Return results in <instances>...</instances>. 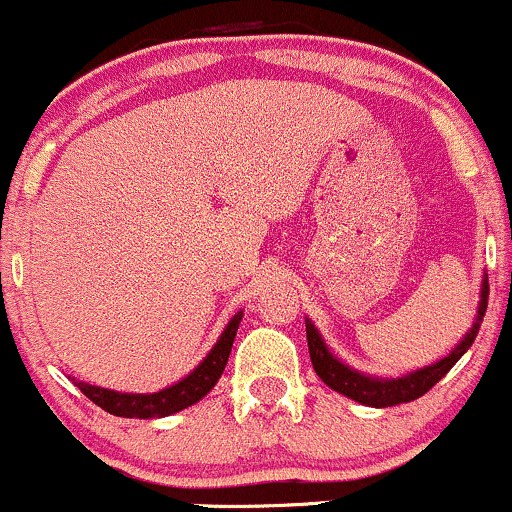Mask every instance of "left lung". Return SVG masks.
I'll return each instance as SVG.
<instances>
[{"mask_svg":"<svg viewBox=\"0 0 512 512\" xmlns=\"http://www.w3.org/2000/svg\"><path fill=\"white\" fill-rule=\"evenodd\" d=\"M486 303H489V281L484 279V289H481V303H479V313H477V322L472 325V330L467 332V337L457 344V349L452 351L450 356H445L443 361L433 363V366L416 370V373L404 375V378L397 380H378V378H368V375L356 373L349 366H344L342 361H337L330 351H327L325 342L317 334L315 325L310 320H305V334H308V349H310V361H313L315 373L320 375V380L332 390L342 392L349 399H356V402L368 404V407H395V404H404V402H414V399L424 397L433 385L438 383L440 378L448 375V370L460 361L464 351L469 349L477 337L481 320H484L486 313Z\"/></svg>","mask_w":512,"mask_h":512,"instance_id":"1","label":"left lung"}]
</instances>
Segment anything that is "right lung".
Returning <instances> with one entry per match:
<instances>
[{
	"label": "right lung",
	"instance_id": "right-lung-1",
	"mask_svg": "<svg viewBox=\"0 0 512 512\" xmlns=\"http://www.w3.org/2000/svg\"><path fill=\"white\" fill-rule=\"evenodd\" d=\"M240 320H243V315L238 313L228 322V327L223 330L219 342L214 344V349L209 351V356L187 378L166 387V390L154 392V395H127V392H113L86 383L76 385L93 404H98L108 414L125 416V419H161V416H170L175 411L187 409L190 404L199 402L216 385L223 368H226L228 356H231V346L233 339H236Z\"/></svg>",
	"mask_w": 512,
	"mask_h": 512
}]
</instances>
